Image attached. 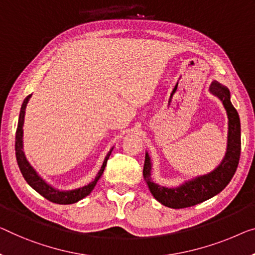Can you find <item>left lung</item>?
<instances>
[{
    "label": "left lung",
    "mask_w": 255,
    "mask_h": 255,
    "mask_svg": "<svg viewBox=\"0 0 255 255\" xmlns=\"http://www.w3.org/2000/svg\"><path fill=\"white\" fill-rule=\"evenodd\" d=\"M211 91L218 95L223 102L229 119L228 132V147L226 157L218 168L205 176L197 177L176 189H168L153 183L151 180V162L149 155L145 154L143 167V176L147 187L159 203L170 208H185L195 206L218 195L225 189L236 173L239 158H241V120L237 110L230 102V93L225 87L213 82Z\"/></svg>",
    "instance_id": "obj_1"
}]
</instances>
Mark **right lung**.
<instances>
[{
    "mask_svg": "<svg viewBox=\"0 0 255 255\" xmlns=\"http://www.w3.org/2000/svg\"><path fill=\"white\" fill-rule=\"evenodd\" d=\"M32 95H28L27 97L24 100V103L21 105V110H20V115H19V120H18V126H17V131H16V143H14V150H16V158H17V162L19 166V169L22 174V176L26 180V182L32 187L35 191L40 193L41 196H43L45 199H48L51 203H56V204H62V205H67V204H73L77 203V201L81 200L82 198H85L86 196H88L89 193L93 191V189L96 185L97 181L100 180V177L103 174L106 162H108V159L111 154V151L109 152L108 155H106L105 160L103 162V166L100 172H98L97 176L95 177V180L91 182L90 184L86 185V187L80 188L77 190H71V191H58V190H55L54 188H51L50 185L45 183V182L41 178L39 175H37L35 170L33 169V167L29 165V162L26 159L24 151H22V125H24V117H25V109L26 105L28 103V100L30 98Z\"/></svg>",
    "mask_w": 255,
    "mask_h": 255,
    "instance_id": "right-lung-1",
    "label": "right lung"
}]
</instances>
